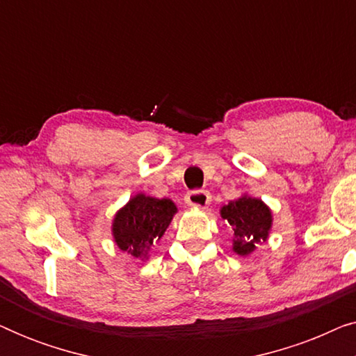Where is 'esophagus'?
I'll list each match as a JSON object with an SVG mask.
<instances>
[{
	"label": "esophagus",
	"mask_w": 356,
	"mask_h": 356,
	"mask_svg": "<svg viewBox=\"0 0 356 356\" xmlns=\"http://www.w3.org/2000/svg\"><path fill=\"white\" fill-rule=\"evenodd\" d=\"M211 202V193L206 191V189H194V191H189L186 194V204L193 207L206 209Z\"/></svg>",
	"instance_id": "obj_1"
}]
</instances>
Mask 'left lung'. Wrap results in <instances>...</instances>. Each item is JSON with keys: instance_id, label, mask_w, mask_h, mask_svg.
Instances as JSON below:
<instances>
[{"instance_id": "obj_1", "label": "left lung", "mask_w": 356, "mask_h": 356, "mask_svg": "<svg viewBox=\"0 0 356 356\" xmlns=\"http://www.w3.org/2000/svg\"><path fill=\"white\" fill-rule=\"evenodd\" d=\"M220 213L233 228V250L238 254H250L256 243L266 241L269 235L272 216L261 199L243 196L223 206Z\"/></svg>"}]
</instances>
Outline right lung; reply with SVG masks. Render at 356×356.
<instances>
[{
    "instance_id": "add662e5",
    "label": "right lung",
    "mask_w": 356,
    "mask_h": 356,
    "mask_svg": "<svg viewBox=\"0 0 356 356\" xmlns=\"http://www.w3.org/2000/svg\"><path fill=\"white\" fill-rule=\"evenodd\" d=\"M177 212L170 199H155L138 194L116 213L113 236L120 250L144 259L150 246L157 243L167 230Z\"/></svg>"
}]
</instances>
